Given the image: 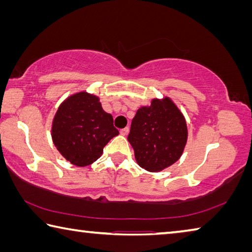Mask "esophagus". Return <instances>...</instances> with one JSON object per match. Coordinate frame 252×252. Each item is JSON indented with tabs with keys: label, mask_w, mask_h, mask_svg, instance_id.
<instances>
[{
	"label": "esophagus",
	"mask_w": 252,
	"mask_h": 252,
	"mask_svg": "<svg viewBox=\"0 0 252 252\" xmlns=\"http://www.w3.org/2000/svg\"><path fill=\"white\" fill-rule=\"evenodd\" d=\"M129 127H125V129H122V130H120V133H121V135H127V133H129Z\"/></svg>",
	"instance_id": "1"
}]
</instances>
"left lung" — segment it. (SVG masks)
I'll return each instance as SVG.
<instances>
[{
  "mask_svg": "<svg viewBox=\"0 0 252 252\" xmlns=\"http://www.w3.org/2000/svg\"><path fill=\"white\" fill-rule=\"evenodd\" d=\"M186 120L171 98H155L141 107L131 123L127 141L136 163L149 172H159L180 159L187 142Z\"/></svg>",
  "mask_w": 252,
  "mask_h": 252,
  "instance_id": "left-lung-1",
  "label": "left lung"
}]
</instances>
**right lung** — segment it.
<instances>
[{
    "instance_id": "add662e5",
    "label": "right lung",
    "mask_w": 252,
    "mask_h": 252,
    "mask_svg": "<svg viewBox=\"0 0 252 252\" xmlns=\"http://www.w3.org/2000/svg\"><path fill=\"white\" fill-rule=\"evenodd\" d=\"M118 134L113 118L103 110L99 97L86 91L63 100L53 119L55 146L68 162L79 167L97 161L104 146Z\"/></svg>"
}]
</instances>
